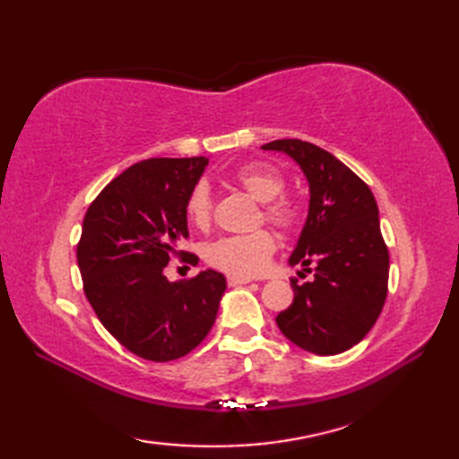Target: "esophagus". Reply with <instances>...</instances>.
<instances>
[{"mask_svg": "<svg viewBox=\"0 0 459 459\" xmlns=\"http://www.w3.org/2000/svg\"><path fill=\"white\" fill-rule=\"evenodd\" d=\"M227 281H229V286H245V284H250V278H245V276H229L227 278Z\"/></svg>", "mask_w": 459, "mask_h": 459, "instance_id": "1", "label": "esophagus"}]
</instances>
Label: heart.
I'll return each mask as SVG.
<instances>
[{
    "mask_svg": "<svg viewBox=\"0 0 459 459\" xmlns=\"http://www.w3.org/2000/svg\"><path fill=\"white\" fill-rule=\"evenodd\" d=\"M235 179L252 199L264 203V217L280 229H290L296 221V211L284 199H278L284 193L286 181L281 173L268 163H247L237 169ZM211 189L204 181H199L189 191L185 201V217L197 229H207L211 222ZM276 250V238L270 230H255L248 235L222 237L209 242L203 255L211 266L232 276H258L266 270L268 262Z\"/></svg>",
    "mask_w": 459,
    "mask_h": 459,
    "instance_id": "1",
    "label": "heart"
}]
</instances>
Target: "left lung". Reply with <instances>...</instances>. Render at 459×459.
<instances>
[{"label":"left lung","instance_id":"1","mask_svg":"<svg viewBox=\"0 0 459 459\" xmlns=\"http://www.w3.org/2000/svg\"><path fill=\"white\" fill-rule=\"evenodd\" d=\"M294 160L309 187V207L288 258L314 280H291L294 301L276 324L291 343L314 355H339L375 325L388 290V250L373 193L333 153L301 140L262 145Z\"/></svg>","mask_w":459,"mask_h":459}]
</instances>
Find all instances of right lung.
Returning a JSON list of instances; mask_svg holds the SVG:
<instances>
[{"mask_svg":"<svg viewBox=\"0 0 459 459\" xmlns=\"http://www.w3.org/2000/svg\"><path fill=\"white\" fill-rule=\"evenodd\" d=\"M207 165L209 158L135 163L106 185L82 222L76 260L86 298L126 349L155 363L191 353L209 335L227 290L211 268L187 281L163 274L189 238L185 201Z\"/></svg>","mask_w":459,"mask_h":459,"instance_id":"obj_1","label":"right lung"}]
</instances>
